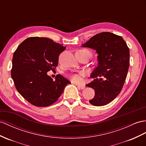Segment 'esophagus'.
Returning <instances> with one entry per match:
<instances>
[{
    "mask_svg": "<svg viewBox=\"0 0 146 146\" xmlns=\"http://www.w3.org/2000/svg\"><path fill=\"white\" fill-rule=\"evenodd\" d=\"M76 86H78V88H79L81 89H85L86 86L84 85H81V84H76Z\"/></svg>",
    "mask_w": 146,
    "mask_h": 146,
    "instance_id": "34e87169",
    "label": "esophagus"
}]
</instances>
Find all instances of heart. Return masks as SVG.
I'll use <instances>...</instances> for the list:
<instances>
[{
    "mask_svg": "<svg viewBox=\"0 0 146 146\" xmlns=\"http://www.w3.org/2000/svg\"><path fill=\"white\" fill-rule=\"evenodd\" d=\"M80 50L86 52L89 54V55H90V57L91 56V52L88 49H82V50ZM84 76H85V73L83 72H81L73 74H72V75H71V79H72V80L73 82H74V83H80V82L82 81V77H84Z\"/></svg>",
    "mask_w": 146,
    "mask_h": 146,
    "instance_id": "1",
    "label": "heart"
}]
</instances>
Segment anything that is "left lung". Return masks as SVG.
<instances>
[{
    "label": "left lung",
    "mask_w": 146,
    "mask_h": 146,
    "mask_svg": "<svg viewBox=\"0 0 146 146\" xmlns=\"http://www.w3.org/2000/svg\"><path fill=\"white\" fill-rule=\"evenodd\" d=\"M98 54V66L91 77L94 80L86 86L94 89L92 105L102 106L113 100L121 92L129 66V50L120 36L110 32L97 34L84 44Z\"/></svg>",
    "instance_id": "left-lung-1"
}]
</instances>
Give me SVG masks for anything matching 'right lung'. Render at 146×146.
Segmentation results:
<instances>
[{
    "instance_id": "add662e5",
    "label": "right lung",
    "mask_w": 146,
    "mask_h": 146,
    "mask_svg": "<svg viewBox=\"0 0 146 146\" xmlns=\"http://www.w3.org/2000/svg\"><path fill=\"white\" fill-rule=\"evenodd\" d=\"M65 48L46 37H31L15 51L11 76L18 92L32 105H52L71 83L60 74H57L54 81L47 74L56 69L59 55Z\"/></svg>"
}]
</instances>
